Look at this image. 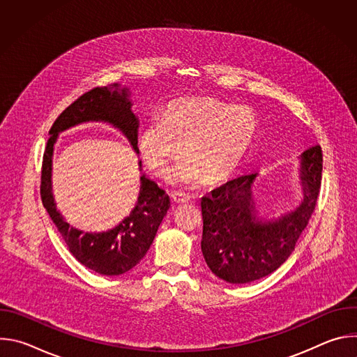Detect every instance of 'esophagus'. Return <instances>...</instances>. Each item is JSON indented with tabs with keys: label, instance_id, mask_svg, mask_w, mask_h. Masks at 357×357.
I'll list each match as a JSON object with an SVG mask.
<instances>
[{
	"label": "esophagus",
	"instance_id": "34e87169",
	"mask_svg": "<svg viewBox=\"0 0 357 357\" xmlns=\"http://www.w3.org/2000/svg\"><path fill=\"white\" fill-rule=\"evenodd\" d=\"M172 200L176 203V205H183V203H188L190 200L189 196L186 195H179V193H172Z\"/></svg>",
	"mask_w": 357,
	"mask_h": 357
}]
</instances>
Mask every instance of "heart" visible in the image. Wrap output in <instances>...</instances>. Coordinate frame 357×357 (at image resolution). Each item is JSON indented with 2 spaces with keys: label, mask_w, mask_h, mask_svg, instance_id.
I'll return each instance as SVG.
<instances>
[{
  "label": "heart",
  "mask_w": 357,
  "mask_h": 357,
  "mask_svg": "<svg viewBox=\"0 0 357 357\" xmlns=\"http://www.w3.org/2000/svg\"><path fill=\"white\" fill-rule=\"evenodd\" d=\"M259 132L257 114L215 97H185L165 107L161 120L139 132L138 148L148 168L167 176L182 154L174 183L195 188L227 181L241 167Z\"/></svg>",
  "instance_id": "b5f03b06"
}]
</instances>
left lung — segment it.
<instances>
[{"instance_id":"left-lung-1","label":"left lung","mask_w":357,"mask_h":357,"mask_svg":"<svg viewBox=\"0 0 357 357\" xmlns=\"http://www.w3.org/2000/svg\"><path fill=\"white\" fill-rule=\"evenodd\" d=\"M257 174L243 175L202 197V252L212 273L230 282L245 284L275 271L294 251L311 219L322 181V148L312 145L301 155L303 200L294 212L261 222L251 188Z\"/></svg>"}]
</instances>
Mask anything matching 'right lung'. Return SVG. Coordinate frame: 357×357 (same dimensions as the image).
<instances>
[{"label": "right lung", "mask_w": 357, "mask_h": 357, "mask_svg": "<svg viewBox=\"0 0 357 357\" xmlns=\"http://www.w3.org/2000/svg\"><path fill=\"white\" fill-rule=\"evenodd\" d=\"M128 89L113 83L94 87L66 107L49 130L40 174V199L73 257L101 275H120L135 267L154 241L169 209V196L154 181L141 175L137 205L119 226L103 233H83L63 220L52 195V155L58 134L86 121H105L119 128L138 154V119L131 112ZM141 167V162H139Z\"/></svg>", "instance_id": "obj_1"}]
</instances>
